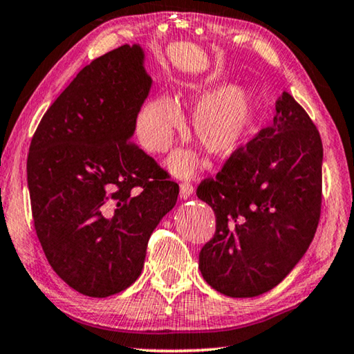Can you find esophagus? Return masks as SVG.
<instances>
[{
    "instance_id": "34e87169",
    "label": "esophagus",
    "mask_w": 354,
    "mask_h": 354,
    "mask_svg": "<svg viewBox=\"0 0 354 354\" xmlns=\"http://www.w3.org/2000/svg\"><path fill=\"white\" fill-rule=\"evenodd\" d=\"M179 194H181L183 198H189L194 194V186L187 181L181 183V184H179Z\"/></svg>"
}]
</instances>
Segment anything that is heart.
<instances>
[{
	"label": "heart",
	"mask_w": 354,
	"mask_h": 354,
	"mask_svg": "<svg viewBox=\"0 0 354 354\" xmlns=\"http://www.w3.org/2000/svg\"><path fill=\"white\" fill-rule=\"evenodd\" d=\"M192 100L205 102L194 114V135L209 154L227 157L243 145L256 125V108L250 92L241 87H195ZM181 111L170 97H157L145 104L136 122V133L147 151L163 152L170 147ZM173 170L189 175L195 159L178 152L171 159Z\"/></svg>",
	"instance_id": "1"
}]
</instances>
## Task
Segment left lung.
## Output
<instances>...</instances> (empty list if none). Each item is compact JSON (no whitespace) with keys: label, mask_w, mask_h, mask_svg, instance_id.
<instances>
[{"label":"left lung","mask_w":354,"mask_h":354,"mask_svg":"<svg viewBox=\"0 0 354 354\" xmlns=\"http://www.w3.org/2000/svg\"><path fill=\"white\" fill-rule=\"evenodd\" d=\"M272 125L240 146L197 197L216 216L213 239L198 254L211 288L256 297L292 270L312 243L323 202V143L292 95L275 103Z\"/></svg>","instance_id":"1"}]
</instances>
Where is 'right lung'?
I'll return each instance as SVG.
<instances>
[{"instance_id":"1","label":"right lung","mask_w":354,"mask_h":354,"mask_svg":"<svg viewBox=\"0 0 354 354\" xmlns=\"http://www.w3.org/2000/svg\"><path fill=\"white\" fill-rule=\"evenodd\" d=\"M140 46L84 66L42 115L26 159L42 251L68 286L108 297L136 281L179 186L131 135L152 81Z\"/></svg>"}]
</instances>
